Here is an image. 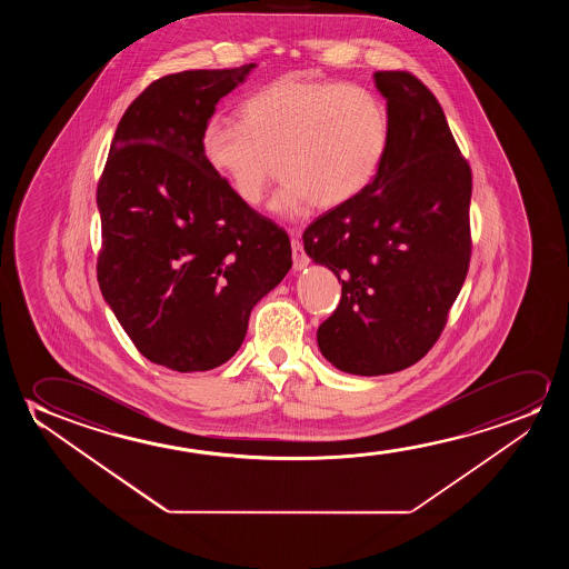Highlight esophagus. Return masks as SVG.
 Here are the masks:
<instances>
[{"label":"esophagus","instance_id":"34e87169","mask_svg":"<svg viewBox=\"0 0 569 569\" xmlns=\"http://www.w3.org/2000/svg\"><path fill=\"white\" fill-rule=\"evenodd\" d=\"M299 229H289V234H291V250H293V270H303L309 266V258L305 254L303 247H301V241H299Z\"/></svg>","mask_w":569,"mask_h":569}]
</instances>
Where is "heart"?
Returning a JSON list of instances; mask_svg holds the SVG:
<instances>
[{
  "label": "heart",
  "mask_w": 569,
  "mask_h": 569,
  "mask_svg": "<svg viewBox=\"0 0 569 569\" xmlns=\"http://www.w3.org/2000/svg\"><path fill=\"white\" fill-rule=\"evenodd\" d=\"M390 114L373 89L330 79H276L242 102L241 124L211 118L200 149L211 171L242 203L258 206L278 172L272 208L299 218L317 206L340 208L381 169Z\"/></svg>",
  "instance_id": "obj_1"
}]
</instances>
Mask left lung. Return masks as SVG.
Listing matches in <instances>:
<instances>
[{"mask_svg": "<svg viewBox=\"0 0 569 569\" xmlns=\"http://www.w3.org/2000/svg\"><path fill=\"white\" fill-rule=\"evenodd\" d=\"M390 140L373 182L303 233L305 252L342 281L319 327L320 353L343 373H397L447 325L470 262L472 172L441 104L408 71H375Z\"/></svg>", "mask_w": 569, "mask_h": 569, "instance_id": "obj_1", "label": "left lung"}]
</instances>
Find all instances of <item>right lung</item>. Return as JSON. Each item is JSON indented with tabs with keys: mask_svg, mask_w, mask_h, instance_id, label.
<instances>
[{
	"mask_svg": "<svg viewBox=\"0 0 569 569\" xmlns=\"http://www.w3.org/2000/svg\"><path fill=\"white\" fill-rule=\"evenodd\" d=\"M257 63L157 79L126 109L97 206V280L141 356L180 373L241 348L252 307L291 268V244L203 161L200 136L221 97Z\"/></svg>",
	"mask_w": 569,
	"mask_h": 569,
	"instance_id": "right-lung-1",
	"label": "right lung"
}]
</instances>
